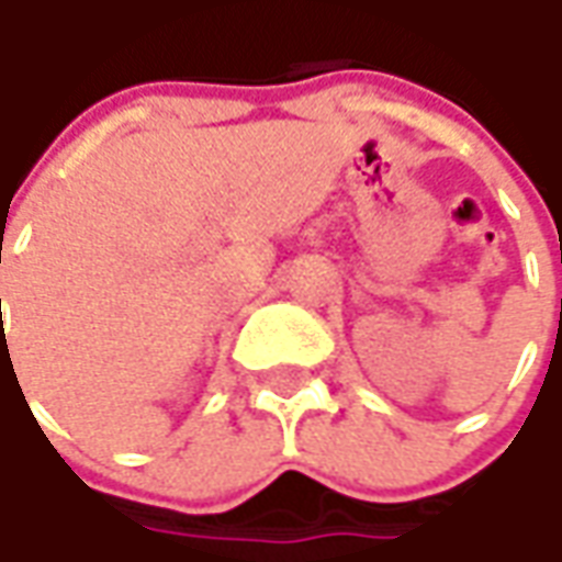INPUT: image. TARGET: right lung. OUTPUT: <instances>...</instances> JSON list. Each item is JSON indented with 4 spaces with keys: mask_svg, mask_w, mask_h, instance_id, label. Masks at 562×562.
<instances>
[{
    "mask_svg": "<svg viewBox=\"0 0 562 562\" xmlns=\"http://www.w3.org/2000/svg\"><path fill=\"white\" fill-rule=\"evenodd\" d=\"M0 306H2V303H0Z\"/></svg>",
    "mask_w": 562,
    "mask_h": 562,
    "instance_id": "add662e5",
    "label": "right lung"
}]
</instances>
